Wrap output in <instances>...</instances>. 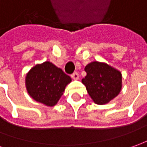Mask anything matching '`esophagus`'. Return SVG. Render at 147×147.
<instances>
[{
	"mask_svg": "<svg viewBox=\"0 0 147 147\" xmlns=\"http://www.w3.org/2000/svg\"><path fill=\"white\" fill-rule=\"evenodd\" d=\"M71 78L73 79V80H78L79 79V74L77 72H74L73 74H71Z\"/></svg>",
	"mask_w": 147,
	"mask_h": 147,
	"instance_id": "1",
	"label": "esophagus"
}]
</instances>
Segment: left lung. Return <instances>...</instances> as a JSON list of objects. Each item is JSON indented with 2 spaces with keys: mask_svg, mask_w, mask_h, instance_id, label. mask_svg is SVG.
Wrapping results in <instances>:
<instances>
[{
  "mask_svg": "<svg viewBox=\"0 0 147 147\" xmlns=\"http://www.w3.org/2000/svg\"><path fill=\"white\" fill-rule=\"evenodd\" d=\"M86 76L82 83L91 98L97 105H104L119 94L121 89V74L105 63L92 62L85 67Z\"/></svg>",
  "mask_w": 147,
  "mask_h": 147,
  "instance_id": "left-lung-1",
  "label": "left lung"
}]
</instances>
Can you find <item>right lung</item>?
Listing matches in <instances>:
<instances>
[{
	"mask_svg": "<svg viewBox=\"0 0 147 147\" xmlns=\"http://www.w3.org/2000/svg\"><path fill=\"white\" fill-rule=\"evenodd\" d=\"M71 81L69 76L50 62L34 67L26 75V84L29 94L36 101L54 106Z\"/></svg>",
	"mask_w": 147,
	"mask_h": 147,
	"instance_id": "right-lung-1",
	"label": "right lung"
}]
</instances>
